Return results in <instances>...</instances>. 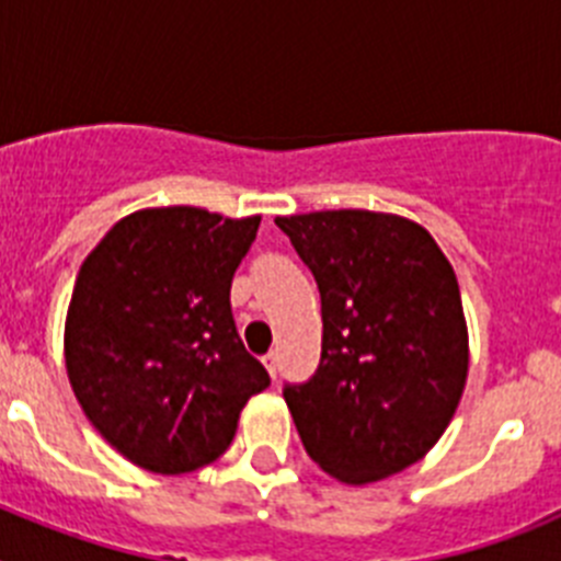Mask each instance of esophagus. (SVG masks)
<instances>
[{"label": "esophagus", "instance_id": "34e87169", "mask_svg": "<svg viewBox=\"0 0 561 561\" xmlns=\"http://www.w3.org/2000/svg\"><path fill=\"white\" fill-rule=\"evenodd\" d=\"M261 362H264V368L270 370L272 379H275V374H277V351H270V354H264V356H261Z\"/></svg>", "mask_w": 561, "mask_h": 561}]
</instances>
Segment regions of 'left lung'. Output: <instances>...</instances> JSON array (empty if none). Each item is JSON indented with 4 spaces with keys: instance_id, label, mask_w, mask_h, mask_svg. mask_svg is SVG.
Returning <instances> with one entry per match:
<instances>
[{
    "instance_id": "1",
    "label": "left lung",
    "mask_w": 561,
    "mask_h": 561,
    "mask_svg": "<svg viewBox=\"0 0 561 561\" xmlns=\"http://www.w3.org/2000/svg\"><path fill=\"white\" fill-rule=\"evenodd\" d=\"M320 289L323 354L284 399L306 453L365 485L421 460L449 427L469 374L458 277L415 221L374 210L277 216Z\"/></svg>"
}]
</instances>
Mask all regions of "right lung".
Segmentation results:
<instances>
[{
  "instance_id": "right-lung-1",
  "label": "right lung",
  "mask_w": 561,
  "mask_h": 561,
  "mask_svg": "<svg viewBox=\"0 0 561 561\" xmlns=\"http://www.w3.org/2000/svg\"><path fill=\"white\" fill-rule=\"evenodd\" d=\"M261 216L146 207L89 252L64 359L92 427L134 466L182 474L219 458L270 374L236 331L230 286Z\"/></svg>"
}]
</instances>
